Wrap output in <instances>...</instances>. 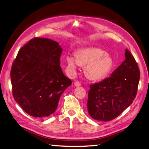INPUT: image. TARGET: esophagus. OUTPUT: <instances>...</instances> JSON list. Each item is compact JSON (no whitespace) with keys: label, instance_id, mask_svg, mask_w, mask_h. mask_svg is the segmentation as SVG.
Listing matches in <instances>:
<instances>
[{"label":"esophagus","instance_id":"1","mask_svg":"<svg viewBox=\"0 0 149 149\" xmlns=\"http://www.w3.org/2000/svg\"><path fill=\"white\" fill-rule=\"evenodd\" d=\"M74 86H76V87H80V86L81 85V84L79 81H76L74 83Z\"/></svg>","mask_w":149,"mask_h":149}]
</instances>
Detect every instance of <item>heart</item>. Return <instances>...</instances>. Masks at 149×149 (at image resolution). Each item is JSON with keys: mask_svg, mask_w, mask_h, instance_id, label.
Here are the masks:
<instances>
[{"mask_svg": "<svg viewBox=\"0 0 149 149\" xmlns=\"http://www.w3.org/2000/svg\"><path fill=\"white\" fill-rule=\"evenodd\" d=\"M68 69L74 74L79 65L85 66V74L91 80H100L107 76L113 65V59L100 48L90 47L80 49L75 57L66 55L65 58Z\"/></svg>", "mask_w": 149, "mask_h": 149, "instance_id": "1", "label": "heart"}]
</instances>
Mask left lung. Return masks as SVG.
Here are the masks:
<instances>
[{"instance_id":"left-lung-1","label":"left lung","mask_w":149,"mask_h":149,"mask_svg":"<svg viewBox=\"0 0 149 149\" xmlns=\"http://www.w3.org/2000/svg\"><path fill=\"white\" fill-rule=\"evenodd\" d=\"M125 58L110 77L90 85L87 110L95 120L107 122L114 119L130 107L136 97L140 70L127 49Z\"/></svg>"}]
</instances>
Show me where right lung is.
Segmentation results:
<instances>
[{
	"label": "right lung",
	"instance_id": "right-lung-1",
	"mask_svg": "<svg viewBox=\"0 0 149 149\" xmlns=\"http://www.w3.org/2000/svg\"><path fill=\"white\" fill-rule=\"evenodd\" d=\"M62 52L57 41L36 38L22 47L11 71L15 100L31 116L45 118L55 111L71 80L60 66Z\"/></svg>",
	"mask_w": 149,
	"mask_h": 149
}]
</instances>
